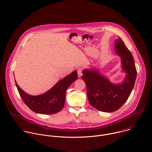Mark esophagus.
Segmentation results:
<instances>
[{"mask_svg": "<svg viewBox=\"0 0 152 152\" xmlns=\"http://www.w3.org/2000/svg\"><path fill=\"white\" fill-rule=\"evenodd\" d=\"M77 74H78V77H81L82 76V75H83V69H82V68H79L77 69Z\"/></svg>", "mask_w": 152, "mask_h": 152, "instance_id": "obj_1", "label": "esophagus"}]
</instances>
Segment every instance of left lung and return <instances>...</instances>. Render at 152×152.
Returning a JSON list of instances; mask_svg holds the SVG:
<instances>
[{"label": "left lung", "instance_id": "8db88e82", "mask_svg": "<svg viewBox=\"0 0 152 152\" xmlns=\"http://www.w3.org/2000/svg\"><path fill=\"white\" fill-rule=\"evenodd\" d=\"M115 49L121 58L123 71L126 74L121 84L111 83L95 69L83 71L82 79L86 84L89 103L102 112H112L118 110L128 99L137 77L132 55L120 37L115 40Z\"/></svg>", "mask_w": 152, "mask_h": 152}]
</instances>
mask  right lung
Listing matches in <instances>:
<instances>
[{"instance_id": "add662e5", "label": "right lung", "mask_w": 152, "mask_h": 152, "mask_svg": "<svg viewBox=\"0 0 152 152\" xmlns=\"http://www.w3.org/2000/svg\"><path fill=\"white\" fill-rule=\"evenodd\" d=\"M78 78L77 71L59 81L44 94L31 96L24 91L17 84L19 94L24 103L33 112L43 115L54 114L61 111L65 104L66 91Z\"/></svg>"}]
</instances>
